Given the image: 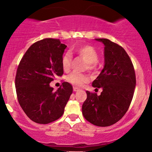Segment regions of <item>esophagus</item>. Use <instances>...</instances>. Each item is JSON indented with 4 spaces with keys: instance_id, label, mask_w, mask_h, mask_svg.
I'll return each mask as SVG.
<instances>
[{
    "instance_id": "obj_1",
    "label": "esophagus",
    "mask_w": 152,
    "mask_h": 152,
    "mask_svg": "<svg viewBox=\"0 0 152 152\" xmlns=\"http://www.w3.org/2000/svg\"><path fill=\"white\" fill-rule=\"evenodd\" d=\"M79 91V88L76 87H73V91Z\"/></svg>"
}]
</instances>
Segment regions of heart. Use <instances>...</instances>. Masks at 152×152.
I'll list each match as a JSON object with an SVG mask.
<instances>
[{
  "label": "heart",
  "instance_id": "1",
  "mask_svg": "<svg viewBox=\"0 0 152 152\" xmlns=\"http://www.w3.org/2000/svg\"><path fill=\"white\" fill-rule=\"evenodd\" d=\"M76 52L82 57L87 63L88 69H94L96 67V63L98 61V53L96 49L91 46H84L76 49ZM72 56L69 52H66L62 57L61 66L65 72H68L71 67ZM68 83L76 87H82L85 83L89 81L88 76L86 74L78 73H71L66 76Z\"/></svg>",
  "mask_w": 152,
  "mask_h": 152
}]
</instances>
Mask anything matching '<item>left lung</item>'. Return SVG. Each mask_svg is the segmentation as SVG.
I'll list each match as a JSON object with an SVG mask.
<instances>
[{
	"label": "left lung",
	"instance_id": "left-lung-1",
	"mask_svg": "<svg viewBox=\"0 0 152 152\" xmlns=\"http://www.w3.org/2000/svg\"><path fill=\"white\" fill-rule=\"evenodd\" d=\"M104 44V66L92 83L101 88L100 95L86 91L83 115L91 124L107 127L118 121L130 106L136 87L134 65L126 51L108 39H95ZM96 88V89H97Z\"/></svg>",
	"mask_w": 152,
	"mask_h": 152
}]
</instances>
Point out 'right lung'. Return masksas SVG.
Here are the masks:
<instances>
[{"label": "right lung", "mask_w": 152, "mask_h": 152, "mask_svg": "<svg viewBox=\"0 0 152 152\" xmlns=\"http://www.w3.org/2000/svg\"><path fill=\"white\" fill-rule=\"evenodd\" d=\"M66 47L60 39H41L30 46L18 64L15 82L18 103L27 116L38 124L61 117L73 93V86L66 82L57 91L49 85L63 75L61 60Z\"/></svg>", "instance_id": "1"}]
</instances>
